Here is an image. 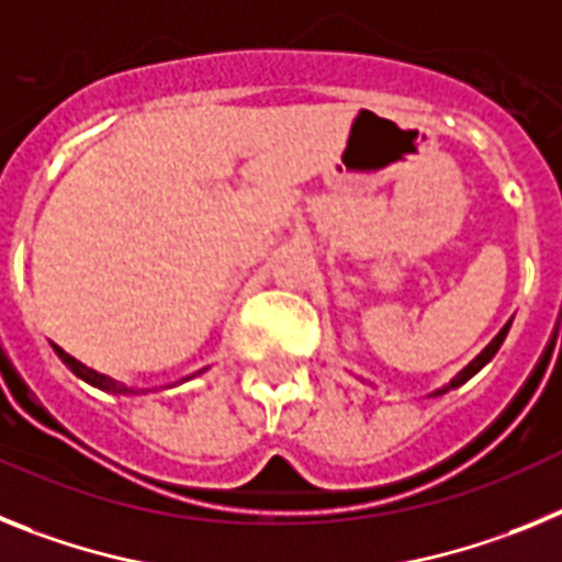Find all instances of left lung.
Returning a JSON list of instances; mask_svg holds the SVG:
<instances>
[{
  "mask_svg": "<svg viewBox=\"0 0 562 562\" xmlns=\"http://www.w3.org/2000/svg\"><path fill=\"white\" fill-rule=\"evenodd\" d=\"M509 325H512V322H506L504 328H501V334H497V336H495V339H492V341H490V345H486V348H484V350H481V353H477V356H475V359H472V362H470V364H467V368H463V370H461V373H458V375H456V379H452V382H450V384H447V387H441V390H438L436 396H441V393H447V390H452V387H461V384H463V382H470L472 375H475V373H477V370L484 368V364H486V362H490L492 356H495V353H497V348H501V345H504L506 334H509Z\"/></svg>",
  "mask_w": 562,
  "mask_h": 562,
  "instance_id": "8db88e82",
  "label": "left lung"
}]
</instances>
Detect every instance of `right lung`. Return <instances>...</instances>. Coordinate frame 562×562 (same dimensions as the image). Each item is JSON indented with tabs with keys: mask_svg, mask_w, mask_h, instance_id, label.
Wrapping results in <instances>:
<instances>
[{
	"mask_svg": "<svg viewBox=\"0 0 562 562\" xmlns=\"http://www.w3.org/2000/svg\"><path fill=\"white\" fill-rule=\"evenodd\" d=\"M53 350H56L58 359H61V362H65L67 368L72 370V373L81 375V379H85V382L95 384V387L106 390V393H138V390H135V387H126V384L112 382V379H106V375H104V373H99V370H92V368H87V364H81V362H78V359H72L70 353H65V350L58 348V345H53Z\"/></svg>",
	"mask_w": 562,
	"mask_h": 562,
	"instance_id": "obj_1",
	"label": "right lung"
}]
</instances>
